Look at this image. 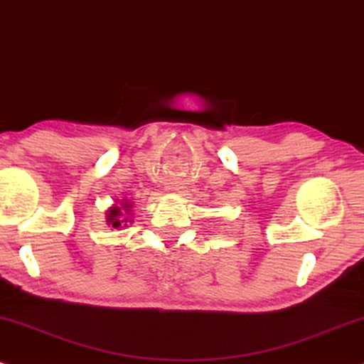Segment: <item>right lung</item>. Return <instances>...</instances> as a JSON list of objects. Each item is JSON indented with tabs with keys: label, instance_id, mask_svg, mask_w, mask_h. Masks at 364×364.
Returning <instances> with one entry per match:
<instances>
[{
	"label": "right lung",
	"instance_id": "obj_1",
	"mask_svg": "<svg viewBox=\"0 0 364 364\" xmlns=\"http://www.w3.org/2000/svg\"><path fill=\"white\" fill-rule=\"evenodd\" d=\"M132 207L134 201L130 200H117L112 207H108L107 212H105V220H107V225L112 227V229L122 230L124 227L134 222L132 215Z\"/></svg>",
	"mask_w": 364,
	"mask_h": 364
}]
</instances>
